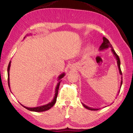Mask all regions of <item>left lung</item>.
<instances>
[{
  "instance_id": "left-lung-1",
  "label": "left lung",
  "mask_w": 133,
  "mask_h": 133,
  "mask_svg": "<svg viewBox=\"0 0 133 133\" xmlns=\"http://www.w3.org/2000/svg\"><path fill=\"white\" fill-rule=\"evenodd\" d=\"M103 42L102 43V44H101V45L99 47V51H102V50H105V49H108V48H110L111 49V51L112 52V54L114 55L115 58L116 59V61H117V65H118V69H119V73L120 75H122V71H121V69H120V59L119 58V56L116 54V52L115 51V50H114L113 48H112L111 44L110 43L109 41H108V40L105 38V37H103ZM122 80H121V82H120V89L118 92V94L117 95H118L119 93V91H120V88H121V87H122V83H123V80H122ZM83 105L85 107L86 109H87L88 110H98L99 109H100V108H90L89 107H88L87 105H85L84 103H82ZM112 104V103H111ZM105 107H106V106H105Z\"/></svg>"
}]
</instances>
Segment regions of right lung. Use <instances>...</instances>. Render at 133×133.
I'll use <instances>...</instances> for the list:
<instances>
[{"label":"right lung","instance_id":"1","mask_svg":"<svg viewBox=\"0 0 133 133\" xmlns=\"http://www.w3.org/2000/svg\"><path fill=\"white\" fill-rule=\"evenodd\" d=\"M30 35V34H27L26 36L24 38V39L27 36H29ZM10 65H11V61H10L9 63V65L8 66V85H9V88L10 90V81H9V71H10ZM65 75V73H63L61 74H60L58 77V83H57V85L56 86L55 88V94H54V98L52 100V101L50 103H49L47 104H45V105H42V106H39V107H34V108H29V107H26L25 106H24L21 103H20L21 104V105L23 107H24L25 108H26V109L29 110L30 111H35V112H42V111H46L50 109L53 107L54 104L55 103L56 101H57V95H58V90H59V85H60V83L62 81V79L64 77V76Z\"/></svg>","mask_w":133,"mask_h":133}]
</instances>
